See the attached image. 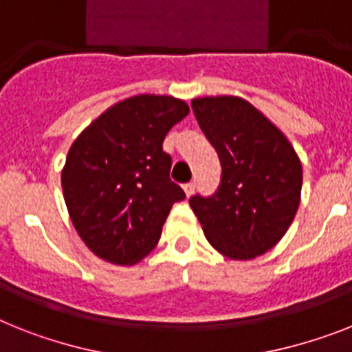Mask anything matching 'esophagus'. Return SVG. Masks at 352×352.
Masks as SVG:
<instances>
[{
	"mask_svg": "<svg viewBox=\"0 0 352 352\" xmlns=\"http://www.w3.org/2000/svg\"><path fill=\"white\" fill-rule=\"evenodd\" d=\"M194 188H196V183H185V185H183V190H185V194H187V196H192V192H194Z\"/></svg>",
	"mask_w": 352,
	"mask_h": 352,
	"instance_id": "34e87169",
	"label": "esophagus"
}]
</instances>
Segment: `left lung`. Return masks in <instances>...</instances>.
I'll return each instance as SVG.
<instances>
[{
	"mask_svg": "<svg viewBox=\"0 0 352 352\" xmlns=\"http://www.w3.org/2000/svg\"><path fill=\"white\" fill-rule=\"evenodd\" d=\"M192 111L223 173L216 192L188 203L219 254L255 259L283 239L297 214L300 160L283 131L245 98H194Z\"/></svg>",
	"mask_w": 352,
	"mask_h": 352,
	"instance_id": "8db88e82",
	"label": "left lung"
}]
</instances>
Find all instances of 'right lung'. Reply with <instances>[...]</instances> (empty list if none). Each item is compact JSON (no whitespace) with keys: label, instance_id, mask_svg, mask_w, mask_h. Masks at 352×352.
Here are the masks:
<instances>
[{"label":"right lung","instance_id":"obj_1","mask_svg":"<svg viewBox=\"0 0 352 352\" xmlns=\"http://www.w3.org/2000/svg\"><path fill=\"white\" fill-rule=\"evenodd\" d=\"M188 115L169 95H136L117 102L72 144L60 173L69 219L93 254L131 266L151 254L176 201L165 135Z\"/></svg>","mask_w":352,"mask_h":352}]
</instances>
